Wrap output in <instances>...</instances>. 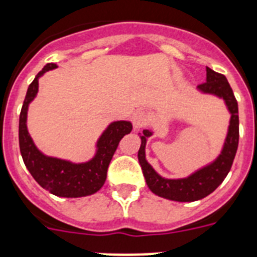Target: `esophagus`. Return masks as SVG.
Returning <instances> with one entry per match:
<instances>
[{
	"instance_id": "1",
	"label": "esophagus",
	"mask_w": 257,
	"mask_h": 257,
	"mask_svg": "<svg viewBox=\"0 0 257 257\" xmlns=\"http://www.w3.org/2000/svg\"><path fill=\"white\" fill-rule=\"evenodd\" d=\"M131 121H133V124L136 130H139V128L147 126L151 122V115L147 112H144V110H138V112H135L133 114V119Z\"/></svg>"
}]
</instances>
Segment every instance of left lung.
<instances>
[{
    "label": "left lung",
    "mask_w": 257,
    "mask_h": 257,
    "mask_svg": "<svg viewBox=\"0 0 257 257\" xmlns=\"http://www.w3.org/2000/svg\"><path fill=\"white\" fill-rule=\"evenodd\" d=\"M206 72H207V79H206V82L198 86L199 90L222 97L231 113L230 126H229L225 144H224V148H222L219 158L212 165L199 170L187 179L169 180V179H163L162 176H160L152 169V166L145 161L147 138L151 136L152 134L148 130H144L142 135V145H140L139 153H138L139 162L142 165L143 174H144L145 181L148 184L149 189L154 194L163 197V198L178 202H193L205 198L224 181L228 172L230 171L233 161H234L238 148V140H239V118H238L237 99H235L233 90L224 74L217 73L208 67H206Z\"/></svg>",
    "instance_id": "left-lung-1"
}]
</instances>
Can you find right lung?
<instances>
[{"label": "right lung", "instance_id": "right-lung-1", "mask_svg": "<svg viewBox=\"0 0 257 257\" xmlns=\"http://www.w3.org/2000/svg\"><path fill=\"white\" fill-rule=\"evenodd\" d=\"M56 64L49 63L29 85L19 117V147L24 165L44 189L58 197L77 198L94 194L105 183L108 166L124 135L130 134L133 124L126 121L113 122L97 143V153L90 162L74 163L51 158L41 153L32 142L27 130L28 104L38 91V77L46 70L54 69Z\"/></svg>", "mask_w": 257, "mask_h": 257}]
</instances>
